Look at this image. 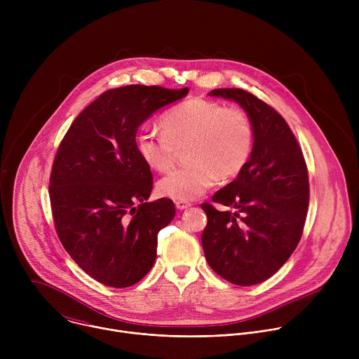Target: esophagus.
Instances as JSON below:
<instances>
[{"label":"esophagus","instance_id":"esophagus-1","mask_svg":"<svg viewBox=\"0 0 359 359\" xmlns=\"http://www.w3.org/2000/svg\"><path fill=\"white\" fill-rule=\"evenodd\" d=\"M175 204H176V209H179V210H184L191 206L190 201H186V200H176Z\"/></svg>","mask_w":359,"mask_h":359}]
</instances>
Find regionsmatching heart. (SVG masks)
Here are the masks:
<instances>
[{
  "instance_id": "heart-1",
  "label": "heart",
  "mask_w": 359,
  "mask_h": 359,
  "mask_svg": "<svg viewBox=\"0 0 359 359\" xmlns=\"http://www.w3.org/2000/svg\"><path fill=\"white\" fill-rule=\"evenodd\" d=\"M162 130L142 129L136 150L153 170H169L177 147L184 149L189 165L159 180L158 193L175 200H191L220 179L231 180L247 168L254 150V126L241 108L191 97L170 108L162 118Z\"/></svg>"
}]
</instances>
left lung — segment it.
I'll return each instance as SVG.
<instances>
[{
  "label": "left lung",
  "mask_w": 359,
  "mask_h": 359,
  "mask_svg": "<svg viewBox=\"0 0 359 359\" xmlns=\"http://www.w3.org/2000/svg\"><path fill=\"white\" fill-rule=\"evenodd\" d=\"M209 95L233 99L248 114L254 150L243 173L212 197L234 210L201 204L208 215L203 251L220 277L254 285L276 274L299 243L310 201L309 170L292 130L273 107L238 88Z\"/></svg>",
  "instance_id": "left-lung-1"
}]
</instances>
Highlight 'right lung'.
Masks as SVG:
<instances>
[{
  "instance_id": "add662e5",
  "label": "right lung",
  "mask_w": 359,
  "mask_h": 359,
  "mask_svg": "<svg viewBox=\"0 0 359 359\" xmlns=\"http://www.w3.org/2000/svg\"><path fill=\"white\" fill-rule=\"evenodd\" d=\"M187 92L156 85L109 89L60 143L49 177L57 234L72 260L108 287H130L149 273L158 234L176 215L170 198L147 201L153 176L136 150V132Z\"/></svg>"
}]
</instances>
